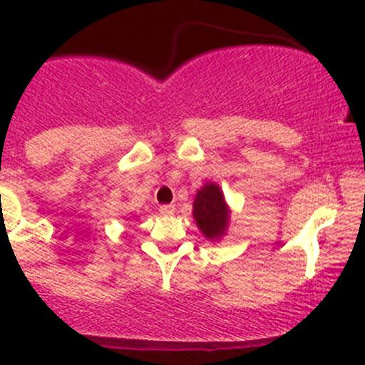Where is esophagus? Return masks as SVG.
Segmentation results:
<instances>
[{"label":"esophagus","mask_w":365,"mask_h":365,"mask_svg":"<svg viewBox=\"0 0 365 365\" xmlns=\"http://www.w3.org/2000/svg\"><path fill=\"white\" fill-rule=\"evenodd\" d=\"M159 212L162 213V215H173V213H175V206H173V205H164V206H160Z\"/></svg>","instance_id":"obj_1"}]
</instances>
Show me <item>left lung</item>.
Here are the masks:
<instances>
[{
  "label": "left lung",
  "instance_id": "obj_1",
  "mask_svg": "<svg viewBox=\"0 0 365 365\" xmlns=\"http://www.w3.org/2000/svg\"><path fill=\"white\" fill-rule=\"evenodd\" d=\"M194 220L208 240H219L227 230L230 208L224 200L222 189L217 183H205L194 200Z\"/></svg>",
  "mask_w": 365,
  "mask_h": 365
}]
</instances>
